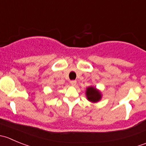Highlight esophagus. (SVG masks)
<instances>
[{
  "label": "esophagus",
  "instance_id": "esophagus-1",
  "mask_svg": "<svg viewBox=\"0 0 146 146\" xmlns=\"http://www.w3.org/2000/svg\"><path fill=\"white\" fill-rule=\"evenodd\" d=\"M76 83H77L76 80H71V81H70V84H71V85H73V86H75V85H76Z\"/></svg>",
  "mask_w": 146,
  "mask_h": 146
}]
</instances>
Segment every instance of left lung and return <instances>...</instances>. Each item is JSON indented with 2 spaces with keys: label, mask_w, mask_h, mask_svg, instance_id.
<instances>
[{
  "label": "left lung",
  "mask_w": 146,
  "mask_h": 146,
  "mask_svg": "<svg viewBox=\"0 0 146 146\" xmlns=\"http://www.w3.org/2000/svg\"><path fill=\"white\" fill-rule=\"evenodd\" d=\"M86 95L88 100L92 102H96L99 101L101 98L100 92L93 87H89L87 88Z\"/></svg>",
  "instance_id": "1"
}]
</instances>
